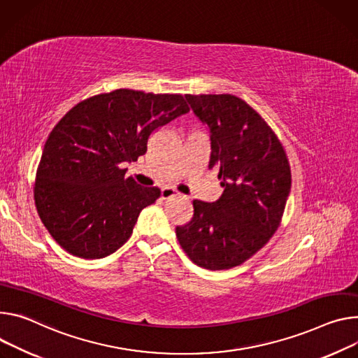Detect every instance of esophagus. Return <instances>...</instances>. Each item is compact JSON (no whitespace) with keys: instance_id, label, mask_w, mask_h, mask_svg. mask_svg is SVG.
Returning <instances> with one entry per match:
<instances>
[{"instance_id":"1","label":"esophagus","mask_w":358,"mask_h":358,"mask_svg":"<svg viewBox=\"0 0 358 358\" xmlns=\"http://www.w3.org/2000/svg\"><path fill=\"white\" fill-rule=\"evenodd\" d=\"M161 197H162V200H169V199H174V197H181V194L171 187H166L161 189Z\"/></svg>"}]
</instances>
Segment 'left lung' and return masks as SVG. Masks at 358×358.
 I'll return each mask as SVG.
<instances>
[{"label": "left lung", "instance_id": "1", "mask_svg": "<svg viewBox=\"0 0 358 358\" xmlns=\"http://www.w3.org/2000/svg\"><path fill=\"white\" fill-rule=\"evenodd\" d=\"M211 138L208 169L218 171L221 197L194 200V215L177 227L192 263L229 270L263 248L277 231L291 188L285 151L268 124L231 94H187Z\"/></svg>", "mask_w": 358, "mask_h": 358}]
</instances>
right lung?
Masks as SVG:
<instances>
[{"mask_svg":"<svg viewBox=\"0 0 358 358\" xmlns=\"http://www.w3.org/2000/svg\"><path fill=\"white\" fill-rule=\"evenodd\" d=\"M188 111L180 94L120 88L81 101L58 121L43 150L34 200L64 250L103 258L129 238L161 191L125 178L124 162L137 161L155 129Z\"/></svg>","mask_w":358,"mask_h":358,"instance_id":"right-lung-1","label":"right lung"}]
</instances>
